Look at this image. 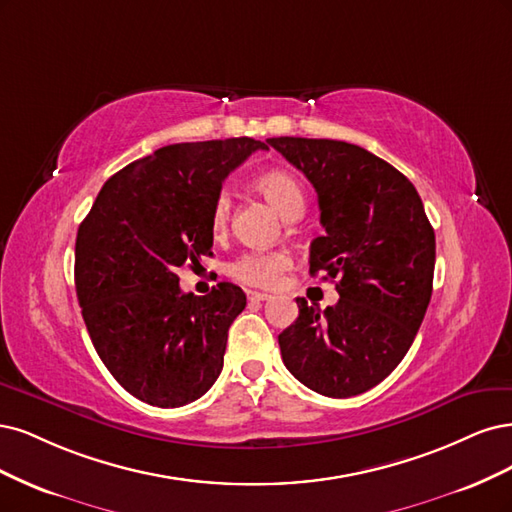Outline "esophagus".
<instances>
[{"mask_svg": "<svg viewBox=\"0 0 512 512\" xmlns=\"http://www.w3.org/2000/svg\"><path fill=\"white\" fill-rule=\"evenodd\" d=\"M246 298H249L251 302H266V300H270L272 295L270 293H263V291H246Z\"/></svg>", "mask_w": 512, "mask_h": 512, "instance_id": "obj_1", "label": "esophagus"}]
</instances>
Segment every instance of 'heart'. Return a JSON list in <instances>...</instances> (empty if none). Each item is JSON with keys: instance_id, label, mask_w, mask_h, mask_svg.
Listing matches in <instances>:
<instances>
[{"instance_id": "heart-1", "label": "heart", "mask_w": 512, "mask_h": 512, "mask_svg": "<svg viewBox=\"0 0 512 512\" xmlns=\"http://www.w3.org/2000/svg\"><path fill=\"white\" fill-rule=\"evenodd\" d=\"M257 189L266 200L283 214L285 219H300L306 210V193L302 185L287 172H266L257 178ZM232 200L229 193H217L210 208V232L219 236L225 232ZM289 255L283 251H246L229 263V274L244 285L272 287L278 283L280 274L289 268Z\"/></svg>"}]
</instances>
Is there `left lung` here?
Segmentation results:
<instances>
[{"instance_id":"1","label":"left lung","mask_w":512,"mask_h":512,"mask_svg":"<svg viewBox=\"0 0 512 512\" xmlns=\"http://www.w3.org/2000/svg\"><path fill=\"white\" fill-rule=\"evenodd\" d=\"M319 195L325 234L310 274L338 278L336 306L298 298L278 336L287 370L327 398H351L395 370L432 298L436 236L410 180L366 148L340 140L270 138Z\"/></svg>"}]
</instances>
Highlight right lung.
Masks as SVG:
<instances>
[{"label":"right lung","mask_w":512,"mask_h":512,"mask_svg":"<svg viewBox=\"0 0 512 512\" xmlns=\"http://www.w3.org/2000/svg\"><path fill=\"white\" fill-rule=\"evenodd\" d=\"M266 144L253 138L157 148L110 176L78 227L74 283L87 332L134 398L176 408L223 370L229 325L246 306L232 283L183 293L176 270L210 255V208L223 180Z\"/></svg>","instance_id":"add662e5"}]
</instances>
